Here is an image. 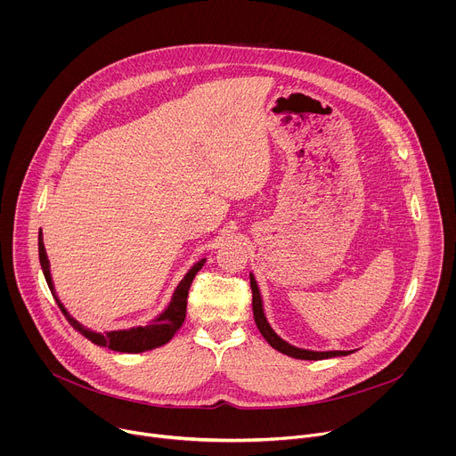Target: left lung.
Instances as JSON below:
<instances>
[{
    "label": "left lung",
    "mask_w": 456,
    "mask_h": 456,
    "mask_svg": "<svg viewBox=\"0 0 456 456\" xmlns=\"http://www.w3.org/2000/svg\"><path fill=\"white\" fill-rule=\"evenodd\" d=\"M250 278V289H252V312H254V321L256 327L265 338V341L276 348L278 352L294 357V359H303V361H321V359H332V357H343V355H350L354 350H324V352H317V350H306V348H299L290 345L289 341H285L283 338H280L274 329L271 327V322L265 315V308H264V297L262 292H259L257 281L254 278V274H248Z\"/></svg>",
    "instance_id": "obj_1"
}]
</instances>
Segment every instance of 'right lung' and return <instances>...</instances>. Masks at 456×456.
<instances>
[{
	"instance_id": "1",
	"label": "right lung",
	"mask_w": 456,
	"mask_h": 456,
	"mask_svg": "<svg viewBox=\"0 0 456 456\" xmlns=\"http://www.w3.org/2000/svg\"><path fill=\"white\" fill-rule=\"evenodd\" d=\"M39 262H41V269L45 274V280L48 283V289L53 296V299L57 301L61 312L64 314V317L69 319V322L72 327L85 336L88 341H92L97 346L102 348H110L113 352H120V354H141V352H148L153 348H159L166 343H169L175 334L178 332V329L182 327V322L185 319V310H187V294H189V287L194 280V276L199 274V271L204 267L206 264V256L202 259H199L197 264H194L185 276L180 280V283L176 285L167 306L148 324H139V327H132V329H120V330H106L102 332H95L88 327H85L83 322H79L70 312L69 308L62 305V301L59 299L55 287H53V280L50 274V262H48V256H46V248L43 243V232H39Z\"/></svg>"
}]
</instances>
